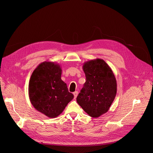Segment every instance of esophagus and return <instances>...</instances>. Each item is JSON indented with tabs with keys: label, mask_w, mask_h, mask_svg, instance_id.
Masks as SVG:
<instances>
[{
	"label": "esophagus",
	"mask_w": 153,
	"mask_h": 153,
	"mask_svg": "<svg viewBox=\"0 0 153 153\" xmlns=\"http://www.w3.org/2000/svg\"><path fill=\"white\" fill-rule=\"evenodd\" d=\"M78 91H75V92H73V95H74V97H75V99H76V98L77 96H78Z\"/></svg>",
	"instance_id": "obj_1"
}]
</instances>
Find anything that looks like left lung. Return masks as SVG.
Wrapping results in <instances>:
<instances>
[{
	"instance_id": "1",
	"label": "left lung",
	"mask_w": 153,
	"mask_h": 153,
	"mask_svg": "<svg viewBox=\"0 0 153 153\" xmlns=\"http://www.w3.org/2000/svg\"><path fill=\"white\" fill-rule=\"evenodd\" d=\"M86 81L76 101L92 117H98L108 112L117 93V81L112 69L101 59L83 64Z\"/></svg>"
}]
</instances>
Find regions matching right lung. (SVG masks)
<instances>
[{
  "instance_id": "right-lung-1",
  "label": "right lung",
  "mask_w": 153,
  "mask_h": 153,
  "mask_svg": "<svg viewBox=\"0 0 153 153\" xmlns=\"http://www.w3.org/2000/svg\"><path fill=\"white\" fill-rule=\"evenodd\" d=\"M62 68L58 63L41 62L32 72L29 96L36 110L50 118L61 114L74 96L61 80Z\"/></svg>"
}]
</instances>
